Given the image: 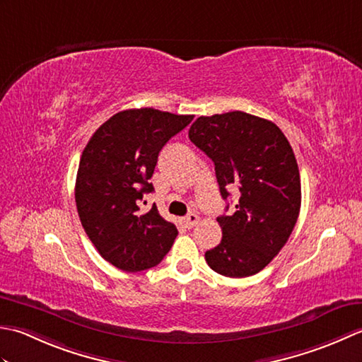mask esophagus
<instances>
[{"label": "esophagus", "instance_id": "1", "mask_svg": "<svg viewBox=\"0 0 362 362\" xmlns=\"http://www.w3.org/2000/svg\"><path fill=\"white\" fill-rule=\"evenodd\" d=\"M198 222H200V217H198L195 212H190L189 216L184 217V223H186L189 228H194L195 225H198Z\"/></svg>", "mask_w": 362, "mask_h": 362}]
</instances>
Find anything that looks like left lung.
<instances>
[{"mask_svg":"<svg viewBox=\"0 0 362 362\" xmlns=\"http://www.w3.org/2000/svg\"><path fill=\"white\" fill-rule=\"evenodd\" d=\"M189 139L212 159L223 200L228 190L240 195L234 212L217 217L222 242L204 259L223 276H252L286 245L298 218L301 184L289 140L274 122L242 110L198 117Z\"/></svg>","mask_w":362,"mask_h":362,"instance_id":"left-lung-1","label":"left lung"}]
</instances>
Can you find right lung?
<instances>
[{
	"label": "right lung",
	"instance_id": "add662e5",
	"mask_svg": "<svg viewBox=\"0 0 362 362\" xmlns=\"http://www.w3.org/2000/svg\"><path fill=\"white\" fill-rule=\"evenodd\" d=\"M194 115L153 107L128 109L93 132L81 154L75 200L79 220L98 253L123 272L158 265L170 252L178 230L153 204L140 200L154 190L150 178L159 151Z\"/></svg>",
	"mask_w": 362,
	"mask_h": 362
}]
</instances>
